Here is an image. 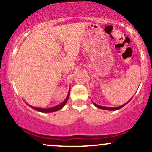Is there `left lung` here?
<instances>
[{
  "mask_svg": "<svg viewBox=\"0 0 152 152\" xmlns=\"http://www.w3.org/2000/svg\"><path fill=\"white\" fill-rule=\"evenodd\" d=\"M130 99L127 102H126L125 104H122V105H121V106H120V107H103V106H100V105H98V104H95V102H93V104H94L95 107H96L97 108H98V109H103V110H108V111H115V110H118V109H121L122 107H123L124 106H125L126 104H127L129 102L131 99Z\"/></svg>",
  "mask_w": 152,
  "mask_h": 152,
  "instance_id": "left-lung-1",
  "label": "left lung"
}]
</instances>
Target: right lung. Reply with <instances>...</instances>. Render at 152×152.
<instances>
[{
	"label": "right lung",
	"instance_id": "obj_1",
	"mask_svg": "<svg viewBox=\"0 0 152 152\" xmlns=\"http://www.w3.org/2000/svg\"><path fill=\"white\" fill-rule=\"evenodd\" d=\"M70 89H69V91H68V93L67 95V96H66V99H64V102H62L61 104H59L57 105V106H55V107H50V108H39V107H32V106H31L30 104H27L29 107H30L32 109L36 110L37 111H39V112H42V113H50V112H55V111H59V110L61 109L62 108H63L65 104L67 102L68 98H69V95H70Z\"/></svg>",
	"mask_w": 152,
	"mask_h": 152
}]
</instances>
